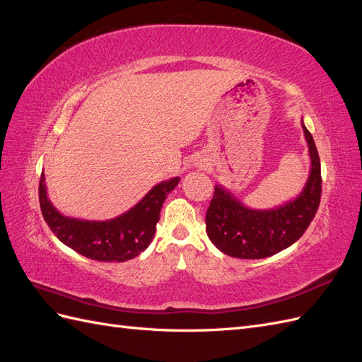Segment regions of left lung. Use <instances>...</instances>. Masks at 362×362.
Returning a JSON list of instances; mask_svg holds the SVG:
<instances>
[{"label": "left lung", "mask_w": 362, "mask_h": 362, "mask_svg": "<svg viewBox=\"0 0 362 362\" xmlns=\"http://www.w3.org/2000/svg\"><path fill=\"white\" fill-rule=\"evenodd\" d=\"M302 128L311 170L298 198L270 210H252L222 185L214 187L205 225L211 243L223 254L243 259L267 258L298 242L310 226L320 204L322 172L314 139L303 122Z\"/></svg>", "instance_id": "8db88e82"}]
</instances>
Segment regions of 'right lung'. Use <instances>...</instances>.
Returning a JSON list of instances; mask_svg holds the SVG:
<instances>
[{"label": "right lung", "mask_w": 362, "mask_h": 362, "mask_svg": "<svg viewBox=\"0 0 362 362\" xmlns=\"http://www.w3.org/2000/svg\"><path fill=\"white\" fill-rule=\"evenodd\" d=\"M180 177L154 185L131 210L110 221H84L63 216L47 194L45 175H40L39 202L45 222L63 245L96 261L124 262L136 258L152 242L160 211Z\"/></svg>", "instance_id": "add662e5"}]
</instances>
